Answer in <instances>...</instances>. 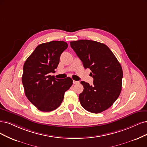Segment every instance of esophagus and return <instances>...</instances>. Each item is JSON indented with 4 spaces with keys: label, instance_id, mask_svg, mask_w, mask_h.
Masks as SVG:
<instances>
[{
    "label": "esophagus",
    "instance_id": "1",
    "mask_svg": "<svg viewBox=\"0 0 147 147\" xmlns=\"http://www.w3.org/2000/svg\"><path fill=\"white\" fill-rule=\"evenodd\" d=\"M73 84H79V81L73 80Z\"/></svg>",
    "mask_w": 147,
    "mask_h": 147
}]
</instances>
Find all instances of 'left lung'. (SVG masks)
Instances as JSON below:
<instances>
[{"label":"left lung","mask_w":147,"mask_h":147,"mask_svg":"<svg viewBox=\"0 0 147 147\" xmlns=\"http://www.w3.org/2000/svg\"><path fill=\"white\" fill-rule=\"evenodd\" d=\"M71 47L90 68L93 84L81 81L84 91L79 94L80 104L93 113L109 108L117 100L122 90V68L116 56L106 45L96 41L79 40L70 42Z\"/></svg>","instance_id":"8db88e82"}]
</instances>
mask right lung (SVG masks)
Listing matches in <instances>:
<instances>
[{"mask_svg": "<svg viewBox=\"0 0 147 147\" xmlns=\"http://www.w3.org/2000/svg\"><path fill=\"white\" fill-rule=\"evenodd\" d=\"M68 47L67 42L51 41L38 45L24 65L22 81L28 99L38 110H56L64 94L73 85L70 78L59 79L50 75L57 68L60 56Z\"/></svg>", "mask_w": 147, "mask_h": 147, "instance_id": "add662e5", "label": "right lung"}]
</instances>
